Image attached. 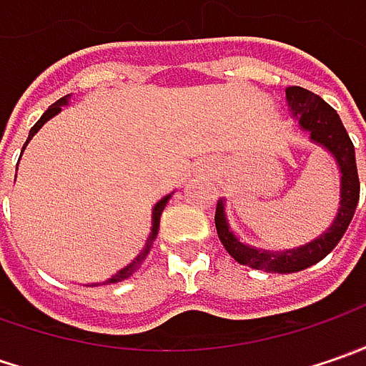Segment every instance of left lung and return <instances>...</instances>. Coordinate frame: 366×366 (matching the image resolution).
<instances>
[{
	"label": "left lung",
	"instance_id": "obj_1",
	"mask_svg": "<svg viewBox=\"0 0 366 366\" xmlns=\"http://www.w3.org/2000/svg\"><path fill=\"white\" fill-rule=\"evenodd\" d=\"M287 102L293 116L300 120L302 128H305L314 142H320L326 147L332 154L336 157L338 167H340V207L338 216L334 219L328 232L320 236L317 240L310 242L297 250H285V252H267V250H257L250 246L242 244L228 228V222L224 216V204L218 202L216 207V230H218L219 240L228 254L240 264H246L257 271H267V273H295L305 267H312L314 262L322 260L338 240L345 236L346 228L350 219L355 216V209L359 204L360 181L357 173V159H355V144L350 136L346 132L345 124L336 109L328 106L320 95L312 93L303 87H287Z\"/></svg>",
	"mask_w": 366,
	"mask_h": 366
}]
</instances>
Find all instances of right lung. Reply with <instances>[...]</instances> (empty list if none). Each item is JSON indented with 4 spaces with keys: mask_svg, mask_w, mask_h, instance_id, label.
Segmentation results:
<instances>
[{
    "mask_svg": "<svg viewBox=\"0 0 366 366\" xmlns=\"http://www.w3.org/2000/svg\"><path fill=\"white\" fill-rule=\"evenodd\" d=\"M66 99H69V95H64V97H61L59 102H54V104H52V106H50L46 112H44V116H42V118H40V120L36 122L34 126H32V130H30V136H28L26 144H28V142L32 140V136H34V134L38 132L40 128H42V124H44V122H49L52 116H56V114L61 112V106H64V104H66ZM26 144H24V147H26ZM167 202H169V195H167V197H162L161 202L154 205V212H152V234H150V238H148V242H147V246H144V250H142V252L138 254V259L134 260L132 264H128L126 269L118 271V273L114 274V277H112V279H109L107 283H118V281H124V279H128L130 274H134L136 271H138V267L142 264V260L147 259L148 250H150V246H152V240H154V236H157V232H159V222H161V214H162V209H164V205H167Z\"/></svg>",
    "mask_w": 366,
    "mask_h": 366,
    "instance_id": "1",
    "label": "right lung"
}]
</instances>
